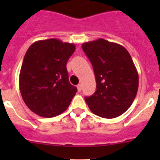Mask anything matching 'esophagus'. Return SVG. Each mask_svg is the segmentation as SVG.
Listing matches in <instances>:
<instances>
[{
    "instance_id": "1",
    "label": "esophagus",
    "mask_w": 160,
    "mask_h": 160,
    "mask_svg": "<svg viewBox=\"0 0 160 160\" xmlns=\"http://www.w3.org/2000/svg\"><path fill=\"white\" fill-rule=\"evenodd\" d=\"M77 89H78V92H80V91H81L82 90V85L81 84H78L77 86Z\"/></svg>"
}]
</instances>
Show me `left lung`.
Segmentation results:
<instances>
[{
    "label": "left lung",
    "instance_id": "1",
    "mask_svg": "<svg viewBox=\"0 0 160 160\" xmlns=\"http://www.w3.org/2000/svg\"><path fill=\"white\" fill-rule=\"evenodd\" d=\"M93 66L97 90L85 98L91 112L114 118L128 111L138 88V74L125 48L102 38L82 45Z\"/></svg>",
    "mask_w": 160,
    "mask_h": 160
}]
</instances>
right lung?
<instances>
[{"mask_svg": "<svg viewBox=\"0 0 160 160\" xmlns=\"http://www.w3.org/2000/svg\"><path fill=\"white\" fill-rule=\"evenodd\" d=\"M75 50L73 43L57 38L32 43L25 53L19 76L23 101L39 116L52 118L70 106L77 88L69 82L66 62Z\"/></svg>", "mask_w": 160, "mask_h": 160, "instance_id": "add662e5", "label": "right lung"}]
</instances>
